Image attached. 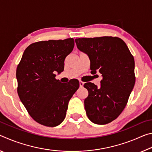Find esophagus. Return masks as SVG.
<instances>
[{
    "label": "esophagus",
    "instance_id": "esophagus-1",
    "mask_svg": "<svg viewBox=\"0 0 152 152\" xmlns=\"http://www.w3.org/2000/svg\"><path fill=\"white\" fill-rule=\"evenodd\" d=\"M79 84H80V86L82 87V86H83V85H84V82H82V81H81V80H80L79 81Z\"/></svg>",
    "mask_w": 152,
    "mask_h": 152
}]
</instances>
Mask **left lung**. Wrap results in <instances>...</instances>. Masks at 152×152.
Wrapping results in <instances>:
<instances>
[{
    "label": "left lung",
    "instance_id": "obj_1",
    "mask_svg": "<svg viewBox=\"0 0 152 152\" xmlns=\"http://www.w3.org/2000/svg\"><path fill=\"white\" fill-rule=\"evenodd\" d=\"M75 42L77 48L88 55L91 73L98 71L102 76L100 87L92 82L84 84L88 91L84 100L87 117L95 124H107L122 113L134 87V58L117 37L78 38Z\"/></svg>",
    "mask_w": 152,
    "mask_h": 152
}]
</instances>
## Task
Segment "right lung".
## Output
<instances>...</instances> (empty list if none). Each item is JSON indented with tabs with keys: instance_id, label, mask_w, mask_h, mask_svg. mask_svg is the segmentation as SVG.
I'll return each instance as SVG.
<instances>
[{
	"instance_id": "add662e5",
	"label": "right lung",
	"mask_w": 152,
	"mask_h": 152,
	"mask_svg": "<svg viewBox=\"0 0 152 152\" xmlns=\"http://www.w3.org/2000/svg\"><path fill=\"white\" fill-rule=\"evenodd\" d=\"M74 46L73 38L33 43L25 49L18 64V95L30 116L41 125H60L69 101L79 88L78 80L61 84L55 74L64 70V60Z\"/></svg>"
}]
</instances>
